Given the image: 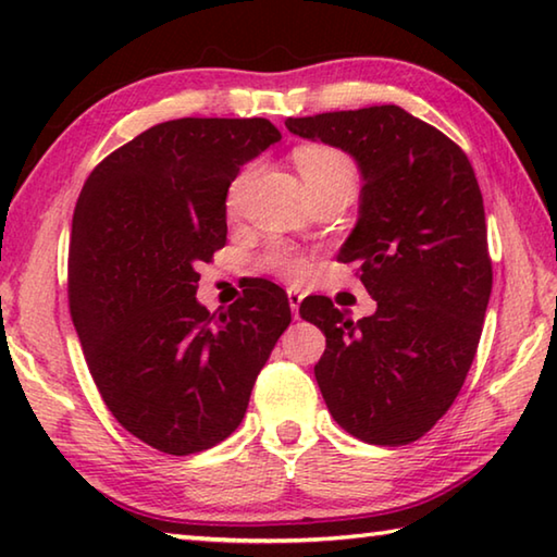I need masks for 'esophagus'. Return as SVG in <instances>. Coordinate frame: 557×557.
I'll use <instances>...</instances> for the list:
<instances>
[{"label": "esophagus", "instance_id": "34e87169", "mask_svg": "<svg viewBox=\"0 0 557 557\" xmlns=\"http://www.w3.org/2000/svg\"><path fill=\"white\" fill-rule=\"evenodd\" d=\"M287 301H289L292 317L299 319V305H301V292H299V287H289V289H287Z\"/></svg>", "mask_w": 557, "mask_h": 557}]
</instances>
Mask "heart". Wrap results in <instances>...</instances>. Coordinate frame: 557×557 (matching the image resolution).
<instances>
[{
	"label": "heart",
	"mask_w": 557,
	"mask_h": 557,
	"mask_svg": "<svg viewBox=\"0 0 557 557\" xmlns=\"http://www.w3.org/2000/svg\"><path fill=\"white\" fill-rule=\"evenodd\" d=\"M295 164L301 174V182H305L307 191H319V188L326 186H356V166L351 159H348L344 152H338L334 147H322V145H309V147H299L295 152ZM250 172H243L238 178H235L228 194V206L233 209L238 203L240 194L245 184H248ZM265 268L277 272V275L285 277H301L307 272V262L299 252L292 248V245L285 243H275L270 245V250L265 252Z\"/></svg>",
	"instance_id": "1"
}]
</instances>
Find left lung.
<instances>
[{
    "label": "left lung",
    "instance_id": "1",
    "mask_svg": "<svg viewBox=\"0 0 557 557\" xmlns=\"http://www.w3.org/2000/svg\"><path fill=\"white\" fill-rule=\"evenodd\" d=\"M285 127L351 154L363 178L338 260L361 262L375 312L354 322L326 297L301 301V319L326 336L319 391L348 435L408 445L455 403L482 336L492 260L474 169L398 106L287 117Z\"/></svg>",
    "mask_w": 557,
    "mask_h": 557
}]
</instances>
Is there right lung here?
Listing matches in <instances>:
<instances>
[{
	"label": "right lung",
	"mask_w": 557,
	"mask_h": 557,
	"mask_svg": "<svg viewBox=\"0 0 557 557\" xmlns=\"http://www.w3.org/2000/svg\"><path fill=\"white\" fill-rule=\"evenodd\" d=\"M280 139L265 117L169 120L102 159L75 203L69 301L90 375L120 425L166 455L240 425L292 322L268 280L213 314L196 299V262L225 245L231 182Z\"/></svg>",
	"instance_id": "obj_1"
}]
</instances>
